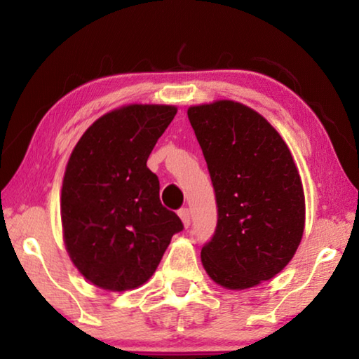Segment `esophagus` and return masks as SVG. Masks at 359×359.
Here are the masks:
<instances>
[{
    "mask_svg": "<svg viewBox=\"0 0 359 359\" xmlns=\"http://www.w3.org/2000/svg\"><path fill=\"white\" fill-rule=\"evenodd\" d=\"M179 217H180V220H182V223H184L185 228L190 226V210H188V209H180L179 210Z\"/></svg>",
    "mask_w": 359,
    "mask_h": 359,
    "instance_id": "esophagus-1",
    "label": "esophagus"
}]
</instances>
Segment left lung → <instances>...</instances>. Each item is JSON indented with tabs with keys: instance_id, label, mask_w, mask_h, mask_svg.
Segmentation results:
<instances>
[{
	"instance_id": "1",
	"label": "left lung",
	"mask_w": 359,
	"mask_h": 359,
	"mask_svg": "<svg viewBox=\"0 0 359 359\" xmlns=\"http://www.w3.org/2000/svg\"><path fill=\"white\" fill-rule=\"evenodd\" d=\"M214 184L218 223L201 250L208 276L226 290L271 280L301 244L306 198L287 142L263 115L218 100L188 107Z\"/></svg>"
}]
</instances>
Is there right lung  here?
Masks as SVG:
<instances>
[{"label":"right lung","mask_w":359,"mask_h":359,"mask_svg":"<svg viewBox=\"0 0 359 359\" xmlns=\"http://www.w3.org/2000/svg\"><path fill=\"white\" fill-rule=\"evenodd\" d=\"M177 114L171 104H128L100 117L66 165L63 241L85 280L107 291L139 288L184 228L160 203L149 155Z\"/></svg>","instance_id":"add662e5"}]
</instances>
